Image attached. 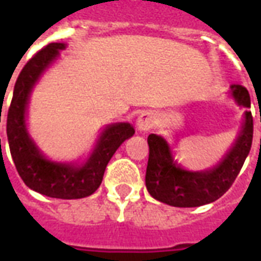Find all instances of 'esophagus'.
<instances>
[{
    "label": "esophagus",
    "instance_id": "obj_1",
    "mask_svg": "<svg viewBox=\"0 0 261 261\" xmlns=\"http://www.w3.org/2000/svg\"><path fill=\"white\" fill-rule=\"evenodd\" d=\"M154 120L156 119L150 112L141 113L138 119H137V128H138V131H142V133L149 131L154 126V123H156Z\"/></svg>",
    "mask_w": 261,
    "mask_h": 261
}]
</instances>
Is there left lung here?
I'll return each instance as SVG.
<instances>
[{
    "instance_id": "obj_1",
    "label": "left lung",
    "mask_w": 261,
    "mask_h": 261,
    "mask_svg": "<svg viewBox=\"0 0 261 261\" xmlns=\"http://www.w3.org/2000/svg\"><path fill=\"white\" fill-rule=\"evenodd\" d=\"M228 94L242 108H250V97L245 87L231 85ZM253 138V119L244 112L241 126L231 145L214 167L190 171L175 159L174 145L162 135L148 137L149 160L145 184L149 194L167 205L179 208L201 206L216 201L227 192L240 174L248 157Z\"/></svg>"
}]
</instances>
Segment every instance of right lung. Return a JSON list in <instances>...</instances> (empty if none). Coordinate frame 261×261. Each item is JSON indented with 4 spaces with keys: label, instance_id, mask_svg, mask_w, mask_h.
Here are the masks:
<instances>
[{
    "label": "right lung",
    "instance_id": "add662e5",
    "mask_svg": "<svg viewBox=\"0 0 261 261\" xmlns=\"http://www.w3.org/2000/svg\"><path fill=\"white\" fill-rule=\"evenodd\" d=\"M65 47L67 43H49L21 69L8 111L7 135L16 170L31 190L51 198L76 200L90 196L98 189L109 160L135 130L126 122L105 126L95 139L93 150L81 163L56 162L43 154L27 127L30 98L39 79Z\"/></svg>",
    "mask_w": 261,
    "mask_h": 261
}]
</instances>
